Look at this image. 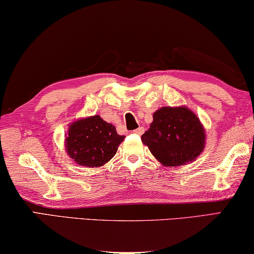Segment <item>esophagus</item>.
Segmentation results:
<instances>
[{"label":"esophagus","mask_w":254,"mask_h":254,"mask_svg":"<svg viewBox=\"0 0 254 254\" xmlns=\"http://www.w3.org/2000/svg\"><path fill=\"white\" fill-rule=\"evenodd\" d=\"M132 132H134V134H136V135H142L143 132H144V128L143 127H138V128H137V129H135Z\"/></svg>","instance_id":"34e87169"}]
</instances>
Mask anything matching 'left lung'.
<instances>
[{"mask_svg":"<svg viewBox=\"0 0 254 254\" xmlns=\"http://www.w3.org/2000/svg\"><path fill=\"white\" fill-rule=\"evenodd\" d=\"M142 142L164 166L185 165L205 148V128L189 108L162 107L153 115Z\"/></svg>","mask_w":254,"mask_h":254,"instance_id":"obj_1","label":"left lung"}]
</instances>
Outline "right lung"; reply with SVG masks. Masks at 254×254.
Returning <instances> with one entry per match:
<instances>
[{
    "label": "right lung",
    "instance_id": "1",
    "mask_svg": "<svg viewBox=\"0 0 254 254\" xmlns=\"http://www.w3.org/2000/svg\"><path fill=\"white\" fill-rule=\"evenodd\" d=\"M124 139L125 136L117 134L114 125L95 115L69 125L65 138L66 153L77 164L98 168L115 156Z\"/></svg>",
    "mask_w": 254,
    "mask_h": 254
}]
</instances>
